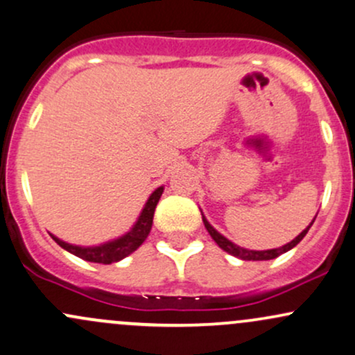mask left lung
<instances>
[{
  "label": "left lung",
  "instance_id": "1",
  "mask_svg": "<svg viewBox=\"0 0 355 355\" xmlns=\"http://www.w3.org/2000/svg\"><path fill=\"white\" fill-rule=\"evenodd\" d=\"M201 214H202V211H201ZM315 218H317V216H315ZM315 218H313L312 223H310V225L306 226V228H305L304 231H302V233L298 234L297 238H293V240L290 241V243H286V245L280 246V248L261 250V252H260V250H246V248H243V246L234 245L233 241H230L228 238L223 236L220 231H216V230L213 228V226L209 225V221L206 220L205 214H202V223H205L206 230H208V233L211 234V238H213V240L216 241V245L220 246L221 250H225L226 253L233 254V257L240 258V260H246V261H265V260H273V258L280 257L282 253H286V252H288V250H292L293 246H297L298 243L304 240V236L306 234V231H309L310 226L313 225V221H315Z\"/></svg>",
  "mask_w": 355,
  "mask_h": 355
}]
</instances>
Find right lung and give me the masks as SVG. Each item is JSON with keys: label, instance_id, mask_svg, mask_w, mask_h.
I'll return each mask as SVG.
<instances>
[{"label": "right lung", "instance_id": "add662e5", "mask_svg": "<svg viewBox=\"0 0 355 355\" xmlns=\"http://www.w3.org/2000/svg\"><path fill=\"white\" fill-rule=\"evenodd\" d=\"M162 193H164V186H161V188L154 191L149 196V199H147V202L144 205V208H142L141 214H139L137 221L134 223L132 228L127 231L125 234H122V236L115 238V240L105 241L102 243V245L95 246H78L60 240V238H57L51 233L50 236L53 238L63 250L75 254V257L82 258V260L92 261V263L110 265L115 263V261H121L124 260L125 257H129L130 253L135 252V250L146 241V238L149 236L150 228H153L154 211H156V206L159 199L162 196Z\"/></svg>", "mask_w": 355, "mask_h": 355}]
</instances>
